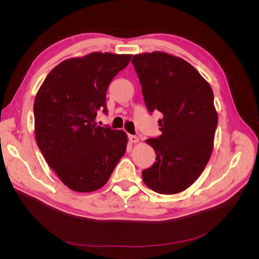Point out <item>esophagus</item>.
Wrapping results in <instances>:
<instances>
[{"instance_id":"esophagus-1","label":"esophagus","mask_w":259,"mask_h":259,"mask_svg":"<svg viewBox=\"0 0 259 259\" xmlns=\"http://www.w3.org/2000/svg\"><path fill=\"white\" fill-rule=\"evenodd\" d=\"M128 140L131 143H138V140H139V138L136 136V135H128Z\"/></svg>"}]
</instances>
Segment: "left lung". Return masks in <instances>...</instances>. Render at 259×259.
Instances as JSON below:
<instances>
[{
  "label": "left lung",
  "mask_w": 259,
  "mask_h": 259,
  "mask_svg": "<svg viewBox=\"0 0 259 259\" xmlns=\"http://www.w3.org/2000/svg\"><path fill=\"white\" fill-rule=\"evenodd\" d=\"M148 111L158 110L162 134L146 142L155 151L144 183L161 194L190 187L205 168L213 150L218 115L209 84L189 62L166 53L135 55L132 59Z\"/></svg>",
  "instance_id": "left-lung-1"
}]
</instances>
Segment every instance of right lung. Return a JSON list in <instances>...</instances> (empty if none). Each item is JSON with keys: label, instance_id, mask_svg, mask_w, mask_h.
Masks as SVG:
<instances>
[{"label": "right lung", "instance_id": "right-lung-1", "mask_svg": "<svg viewBox=\"0 0 259 259\" xmlns=\"http://www.w3.org/2000/svg\"><path fill=\"white\" fill-rule=\"evenodd\" d=\"M132 55L92 53L64 60L45 77L33 106L36 144L68 188L92 192L103 187L126 151L123 131L99 126L106 93Z\"/></svg>", "mask_w": 259, "mask_h": 259}]
</instances>
